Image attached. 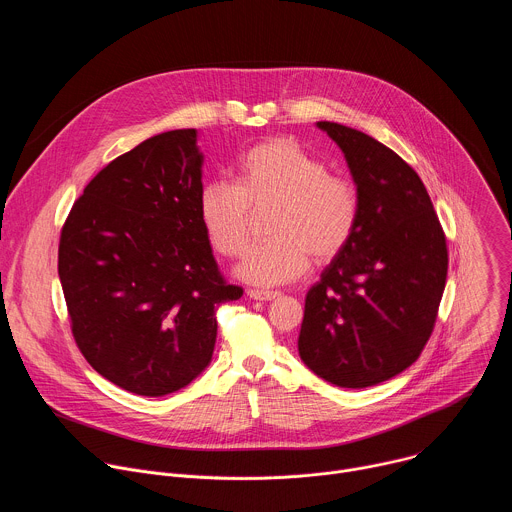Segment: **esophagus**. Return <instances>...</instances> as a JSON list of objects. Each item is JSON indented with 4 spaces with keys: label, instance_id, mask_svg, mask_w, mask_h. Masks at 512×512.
<instances>
[{
    "label": "esophagus",
    "instance_id": "34e87169",
    "mask_svg": "<svg viewBox=\"0 0 512 512\" xmlns=\"http://www.w3.org/2000/svg\"><path fill=\"white\" fill-rule=\"evenodd\" d=\"M247 296L251 300H257V302H269V300H275L279 296V291H269V289H249Z\"/></svg>",
    "mask_w": 512,
    "mask_h": 512
}]
</instances>
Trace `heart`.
I'll list each match as a JSON object with an SVG mask.
<instances>
[{
    "mask_svg": "<svg viewBox=\"0 0 512 512\" xmlns=\"http://www.w3.org/2000/svg\"><path fill=\"white\" fill-rule=\"evenodd\" d=\"M273 204L269 239L255 243L237 275L255 285L298 279L310 265L334 259L352 239L360 198L342 174L289 137H271L249 148L237 168V184L210 180L198 192L200 225L216 253L237 257L249 241L251 208Z\"/></svg>",
    "mask_w": 512,
    "mask_h": 512,
    "instance_id": "1",
    "label": "heart"
}]
</instances>
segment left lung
I'll use <instances>...</instances> for the list:
<instances>
[{
  "instance_id": "left-lung-1",
  "label": "left lung",
  "mask_w": 512,
  "mask_h": 512,
  "mask_svg": "<svg viewBox=\"0 0 512 512\" xmlns=\"http://www.w3.org/2000/svg\"><path fill=\"white\" fill-rule=\"evenodd\" d=\"M342 150L360 198L348 245L306 296L298 350L320 379L362 389L419 358L440 308L448 247L417 172L358 129L318 121Z\"/></svg>"
}]
</instances>
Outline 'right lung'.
I'll return each instance as SVG.
<instances>
[{
	"label": "right lung",
	"mask_w": 512,
	"mask_h": 512,
	"mask_svg": "<svg viewBox=\"0 0 512 512\" xmlns=\"http://www.w3.org/2000/svg\"><path fill=\"white\" fill-rule=\"evenodd\" d=\"M196 129L158 133L85 188L60 233L58 277L72 336L113 385L164 397L212 358L216 308L239 300L198 218Z\"/></svg>",
	"instance_id": "1"
}]
</instances>
